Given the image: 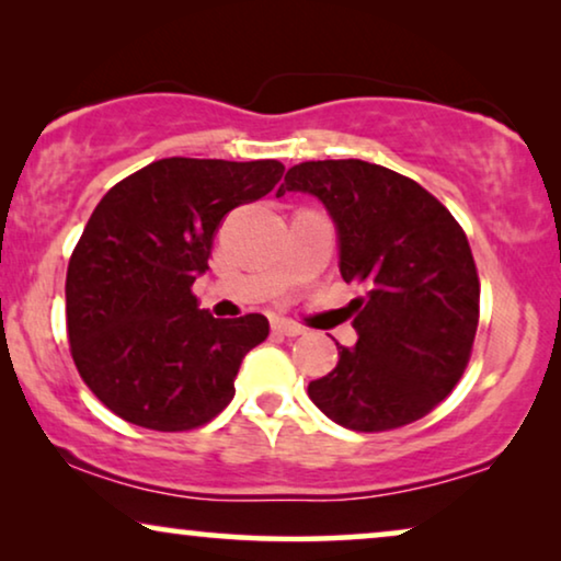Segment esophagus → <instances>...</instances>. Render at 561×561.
<instances>
[{
	"label": "esophagus",
	"instance_id": "esophagus-1",
	"mask_svg": "<svg viewBox=\"0 0 561 561\" xmlns=\"http://www.w3.org/2000/svg\"><path fill=\"white\" fill-rule=\"evenodd\" d=\"M273 332L283 334V336H298V334H304V329L294 324V321H288V319H275L273 321Z\"/></svg>",
	"mask_w": 561,
	"mask_h": 561
}]
</instances>
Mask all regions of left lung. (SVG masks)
<instances>
[{"label":"left lung","mask_w":561,"mask_h":561,"mask_svg":"<svg viewBox=\"0 0 561 561\" xmlns=\"http://www.w3.org/2000/svg\"><path fill=\"white\" fill-rule=\"evenodd\" d=\"M324 204L340 273L365 288L352 301L357 344L340 350L309 398L334 424L386 432L426 416L462 378L480 317V280L455 217L416 181L365 160L294 165L275 196Z\"/></svg>","instance_id":"1"}]
</instances>
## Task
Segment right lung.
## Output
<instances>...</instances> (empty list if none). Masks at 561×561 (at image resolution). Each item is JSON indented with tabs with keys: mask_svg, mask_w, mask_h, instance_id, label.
Segmentation results:
<instances>
[{
	"mask_svg": "<svg viewBox=\"0 0 561 561\" xmlns=\"http://www.w3.org/2000/svg\"><path fill=\"white\" fill-rule=\"evenodd\" d=\"M278 160L163 158L104 194L66 275L73 363L106 409L135 426L186 432L227 409L263 313L214 319L191 286L234 206L271 194Z\"/></svg>",
	"mask_w": 561,
	"mask_h": 561,
	"instance_id": "1",
	"label": "right lung"
}]
</instances>
